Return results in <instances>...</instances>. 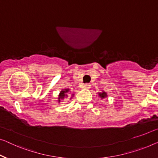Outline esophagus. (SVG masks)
I'll return each instance as SVG.
<instances>
[{
  "mask_svg": "<svg viewBox=\"0 0 158 158\" xmlns=\"http://www.w3.org/2000/svg\"><path fill=\"white\" fill-rule=\"evenodd\" d=\"M84 88H86V89H89V88H90V86H91V85L89 84H84Z\"/></svg>",
  "mask_w": 158,
  "mask_h": 158,
  "instance_id": "esophagus-1",
  "label": "esophagus"
}]
</instances>
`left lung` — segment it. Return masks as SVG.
<instances>
[{
  "label": "left lung",
  "instance_id": "1",
  "mask_svg": "<svg viewBox=\"0 0 158 158\" xmlns=\"http://www.w3.org/2000/svg\"><path fill=\"white\" fill-rule=\"evenodd\" d=\"M98 96H99V97L102 98V99H103V98H106L107 96V94L105 92V91H102V92H98Z\"/></svg>",
  "mask_w": 158,
  "mask_h": 158
}]
</instances>
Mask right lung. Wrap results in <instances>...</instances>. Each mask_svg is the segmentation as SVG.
I'll return each mask as SVG.
<instances>
[{
	"label": "right lung",
	"instance_id": "right-lung-1",
	"mask_svg": "<svg viewBox=\"0 0 158 158\" xmlns=\"http://www.w3.org/2000/svg\"><path fill=\"white\" fill-rule=\"evenodd\" d=\"M69 94H70V90L69 89H62V90L60 91V93L58 96V102L60 103L61 100H63L64 99V98H68V96H69ZM72 96H74V94H72ZM72 96L71 97V98H72ZM71 98H70V99H71Z\"/></svg>",
	"mask_w": 158,
	"mask_h": 158
}]
</instances>
